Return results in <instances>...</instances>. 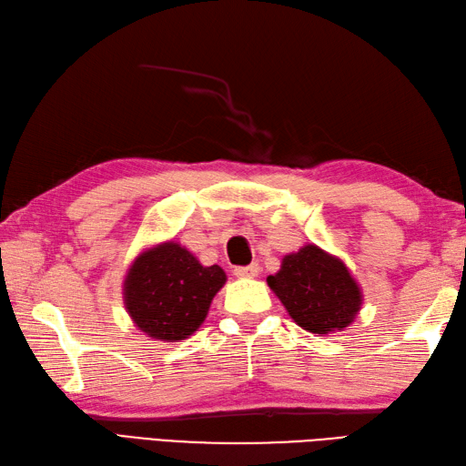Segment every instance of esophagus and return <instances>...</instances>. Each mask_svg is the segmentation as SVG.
Returning <instances> with one entry per match:
<instances>
[{
  "label": "esophagus",
  "instance_id": "1",
  "mask_svg": "<svg viewBox=\"0 0 466 466\" xmlns=\"http://www.w3.org/2000/svg\"><path fill=\"white\" fill-rule=\"evenodd\" d=\"M259 263H249V265H239V268H235L233 273L237 278H255V275L259 273Z\"/></svg>",
  "mask_w": 466,
  "mask_h": 466
}]
</instances>
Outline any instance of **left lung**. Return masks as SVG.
<instances>
[{
  "instance_id": "1",
  "label": "left lung",
  "mask_w": 466,
  "mask_h": 466,
  "mask_svg": "<svg viewBox=\"0 0 466 466\" xmlns=\"http://www.w3.org/2000/svg\"><path fill=\"white\" fill-rule=\"evenodd\" d=\"M268 283L296 324L313 334L346 328L362 303L360 288L344 263L316 245L288 255Z\"/></svg>"
}]
</instances>
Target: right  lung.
Returning a JSON list of instances; mask_svg holds the SVG:
<instances>
[{
	"label": "right lung",
	"mask_w": 466,
	"mask_h": 466,
	"mask_svg": "<svg viewBox=\"0 0 466 466\" xmlns=\"http://www.w3.org/2000/svg\"><path fill=\"white\" fill-rule=\"evenodd\" d=\"M219 265L203 268L177 243L142 253L125 281V303L135 324L157 339H183L203 324L223 288Z\"/></svg>",
	"instance_id": "obj_1"
}]
</instances>
